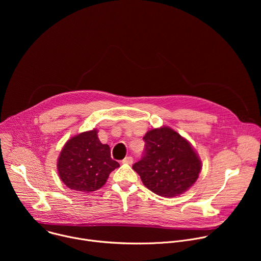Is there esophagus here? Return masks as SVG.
<instances>
[{"instance_id": "esophagus-1", "label": "esophagus", "mask_w": 261, "mask_h": 261, "mask_svg": "<svg viewBox=\"0 0 261 261\" xmlns=\"http://www.w3.org/2000/svg\"><path fill=\"white\" fill-rule=\"evenodd\" d=\"M122 162L125 163V164H132V163H133V158L130 157V156H128V157H126L125 159H123Z\"/></svg>"}]
</instances>
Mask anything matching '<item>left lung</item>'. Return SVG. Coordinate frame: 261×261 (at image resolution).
Returning <instances> with one entry per match:
<instances>
[{
    "label": "left lung",
    "mask_w": 261,
    "mask_h": 261,
    "mask_svg": "<svg viewBox=\"0 0 261 261\" xmlns=\"http://www.w3.org/2000/svg\"><path fill=\"white\" fill-rule=\"evenodd\" d=\"M143 140L142 158L132 167L145 187L163 197L187 191L201 170V161L189 141L168 127L150 130Z\"/></svg>",
    "instance_id": "1"
}]
</instances>
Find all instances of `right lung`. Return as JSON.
<instances>
[{
	"mask_svg": "<svg viewBox=\"0 0 261 261\" xmlns=\"http://www.w3.org/2000/svg\"><path fill=\"white\" fill-rule=\"evenodd\" d=\"M96 129L69 139L58 159L60 178L68 188L79 192L99 190L109 173L120 164L111 159L110 147L102 144Z\"/></svg>",
	"mask_w": 261,
	"mask_h": 261,
	"instance_id": "obj_1",
	"label": "right lung"
}]
</instances>
